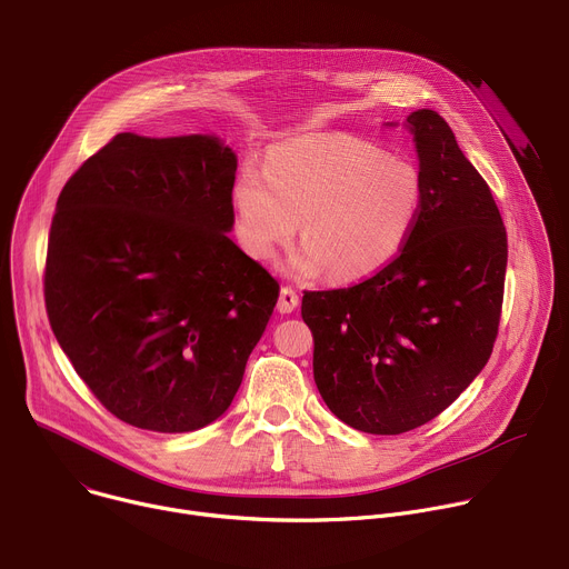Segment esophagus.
<instances>
[{"instance_id":"esophagus-1","label":"esophagus","mask_w":569,"mask_h":569,"mask_svg":"<svg viewBox=\"0 0 569 569\" xmlns=\"http://www.w3.org/2000/svg\"><path fill=\"white\" fill-rule=\"evenodd\" d=\"M297 306H299V295H297L290 286H283L281 292H279L277 310H279V312H292Z\"/></svg>"}]
</instances>
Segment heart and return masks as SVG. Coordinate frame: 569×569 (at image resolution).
Instances as JSON below:
<instances>
[{"instance_id":"heart-1","label":"heart","mask_w":569,"mask_h":569,"mask_svg":"<svg viewBox=\"0 0 569 569\" xmlns=\"http://www.w3.org/2000/svg\"><path fill=\"white\" fill-rule=\"evenodd\" d=\"M242 250L268 261L295 236L299 274L353 281L385 268L421 209V176L410 159L336 132L274 146L266 171L242 169L231 187Z\"/></svg>"}]
</instances>
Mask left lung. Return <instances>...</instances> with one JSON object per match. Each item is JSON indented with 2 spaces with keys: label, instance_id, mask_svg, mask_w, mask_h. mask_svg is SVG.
Wrapping results in <instances>:
<instances>
[{
  "label": "left lung",
  "instance_id": "1",
  "mask_svg": "<svg viewBox=\"0 0 569 569\" xmlns=\"http://www.w3.org/2000/svg\"><path fill=\"white\" fill-rule=\"evenodd\" d=\"M421 209L369 279L303 290L312 373L329 410L369 435L439 417L489 362L502 315L507 227L493 193L435 110L408 117Z\"/></svg>",
  "mask_w": 569,
  "mask_h": 569
}]
</instances>
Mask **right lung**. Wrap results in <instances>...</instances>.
<instances>
[{"mask_svg": "<svg viewBox=\"0 0 569 569\" xmlns=\"http://www.w3.org/2000/svg\"><path fill=\"white\" fill-rule=\"evenodd\" d=\"M236 154L216 137H112L62 187L44 306L103 408L141 430L191 432L236 396L279 297L227 236Z\"/></svg>", "mask_w": 569, "mask_h": 569, "instance_id": "1", "label": "right lung"}]
</instances>
